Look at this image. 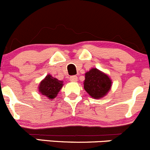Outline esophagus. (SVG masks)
Segmentation results:
<instances>
[{"instance_id": "obj_1", "label": "esophagus", "mask_w": 150, "mask_h": 150, "mask_svg": "<svg viewBox=\"0 0 150 150\" xmlns=\"http://www.w3.org/2000/svg\"><path fill=\"white\" fill-rule=\"evenodd\" d=\"M69 79H70L71 81H74V82H75V81H77L78 78H77L76 76H70Z\"/></svg>"}]
</instances>
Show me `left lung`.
I'll use <instances>...</instances> for the list:
<instances>
[{
  "label": "left lung",
  "mask_w": 150,
  "mask_h": 150,
  "mask_svg": "<svg viewBox=\"0 0 150 150\" xmlns=\"http://www.w3.org/2000/svg\"><path fill=\"white\" fill-rule=\"evenodd\" d=\"M84 75V89L93 98H102L111 90L112 81L110 77L96 68L91 69Z\"/></svg>",
  "instance_id": "1"
}]
</instances>
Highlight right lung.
Instances as JSON below:
<instances>
[{"mask_svg":"<svg viewBox=\"0 0 150 150\" xmlns=\"http://www.w3.org/2000/svg\"><path fill=\"white\" fill-rule=\"evenodd\" d=\"M63 86V81L52 76L50 74L46 76L45 78L38 85V92L41 96H46L50 100H53Z\"/></svg>","mask_w":150,"mask_h":150,"instance_id":"1","label":"right lung"}]
</instances>
